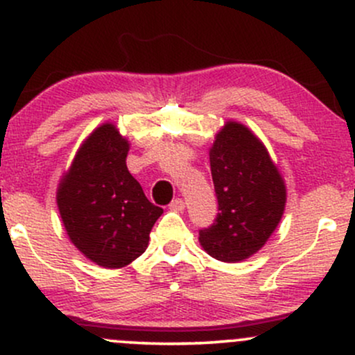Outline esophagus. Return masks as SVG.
Wrapping results in <instances>:
<instances>
[{
  "mask_svg": "<svg viewBox=\"0 0 355 355\" xmlns=\"http://www.w3.org/2000/svg\"><path fill=\"white\" fill-rule=\"evenodd\" d=\"M170 210L173 211H182L183 209H185V202L182 200V198H173L172 203H170Z\"/></svg>",
  "mask_w": 355,
  "mask_h": 355,
  "instance_id": "1",
  "label": "esophagus"
}]
</instances>
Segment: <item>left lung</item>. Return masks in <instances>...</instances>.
<instances>
[{
    "label": "left lung",
    "instance_id": "left-lung-1",
    "mask_svg": "<svg viewBox=\"0 0 355 355\" xmlns=\"http://www.w3.org/2000/svg\"><path fill=\"white\" fill-rule=\"evenodd\" d=\"M210 168L220 211L198 240L214 259L240 262L259 252L279 225L284 180L262 141L235 121L215 138Z\"/></svg>",
    "mask_w": 355,
    "mask_h": 355
}]
</instances>
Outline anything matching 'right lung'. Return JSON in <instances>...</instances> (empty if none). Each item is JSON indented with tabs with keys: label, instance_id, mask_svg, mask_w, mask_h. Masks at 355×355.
<instances>
[{
	"label": "right lung",
	"instance_id": "obj_1",
	"mask_svg": "<svg viewBox=\"0 0 355 355\" xmlns=\"http://www.w3.org/2000/svg\"><path fill=\"white\" fill-rule=\"evenodd\" d=\"M128 141L115 125L89 135L58 187V209L81 254L107 268L128 266L148 245L164 209L145 197L126 168Z\"/></svg>",
	"mask_w": 355,
	"mask_h": 355
}]
</instances>
